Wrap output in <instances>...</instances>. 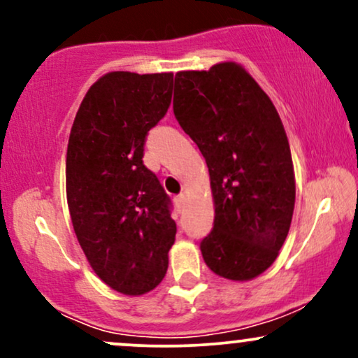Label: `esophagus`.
I'll use <instances>...</instances> for the list:
<instances>
[{
	"label": "esophagus",
	"instance_id": "obj_1",
	"mask_svg": "<svg viewBox=\"0 0 358 358\" xmlns=\"http://www.w3.org/2000/svg\"><path fill=\"white\" fill-rule=\"evenodd\" d=\"M183 203H185V195H183V193H182V195H176L175 196V205H176V208H178V210H182Z\"/></svg>",
	"mask_w": 358,
	"mask_h": 358
}]
</instances>
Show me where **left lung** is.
I'll list each match as a JSON object with an SVG mask.
<instances>
[{
	"label": "left lung",
	"mask_w": 358,
	"mask_h": 358,
	"mask_svg": "<svg viewBox=\"0 0 358 358\" xmlns=\"http://www.w3.org/2000/svg\"><path fill=\"white\" fill-rule=\"evenodd\" d=\"M173 113L203 155L215 217L200 250L213 273L248 281L278 257L294 208L289 143L276 108L241 65L175 76Z\"/></svg>",
	"instance_id": "obj_1"
}]
</instances>
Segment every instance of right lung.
<instances>
[{"label":"right lung","mask_w":358,"mask_h":358,"mask_svg":"<svg viewBox=\"0 0 358 358\" xmlns=\"http://www.w3.org/2000/svg\"><path fill=\"white\" fill-rule=\"evenodd\" d=\"M173 73L110 72L85 94L67 148V202L77 239L106 285L151 291L175 242L170 196L143 163L148 131L171 104Z\"/></svg>","instance_id":"add662e5"}]
</instances>
